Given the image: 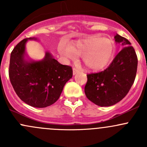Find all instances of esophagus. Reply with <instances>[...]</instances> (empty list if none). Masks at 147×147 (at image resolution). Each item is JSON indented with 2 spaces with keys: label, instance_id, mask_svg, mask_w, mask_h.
I'll use <instances>...</instances> for the list:
<instances>
[{
  "label": "esophagus",
  "instance_id": "esophagus-1",
  "mask_svg": "<svg viewBox=\"0 0 147 147\" xmlns=\"http://www.w3.org/2000/svg\"><path fill=\"white\" fill-rule=\"evenodd\" d=\"M80 71V69H79V68L78 67H73V75H76L77 73H78V72Z\"/></svg>",
  "mask_w": 147,
  "mask_h": 147
}]
</instances>
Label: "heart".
Wrapping results in <instances>:
<instances>
[{"instance_id":"heart-1","label":"heart","mask_w":147,"mask_h":147,"mask_svg":"<svg viewBox=\"0 0 147 147\" xmlns=\"http://www.w3.org/2000/svg\"><path fill=\"white\" fill-rule=\"evenodd\" d=\"M60 51L69 59H75L78 55L82 56L89 69L99 70L105 67L111 61L115 51V45L110 39L92 36L80 40L72 46L61 47Z\"/></svg>"}]
</instances>
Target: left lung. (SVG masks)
Segmentation results:
<instances>
[{
	"label": "left lung",
	"instance_id": "8db88e82",
	"mask_svg": "<svg viewBox=\"0 0 147 147\" xmlns=\"http://www.w3.org/2000/svg\"><path fill=\"white\" fill-rule=\"evenodd\" d=\"M115 42L122 50L106 69L87 75L84 92L89 100L100 107H109L121 101L134 84L137 70V56L131 42L117 34Z\"/></svg>",
	"mask_w": 147,
	"mask_h": 147
}]
</instances>
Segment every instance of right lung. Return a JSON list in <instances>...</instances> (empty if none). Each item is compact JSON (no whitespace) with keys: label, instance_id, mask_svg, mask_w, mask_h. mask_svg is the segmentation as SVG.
I'll use <instances>...</instances> for the list:
<instances>
[{"label":"right lung","instance_id":"obj_1","mask_svg":"<svg viewBox=\"0 0 147 147\" xmlns=\"http://www.w3.org/2000/svg\"><path fill=\"white\" fill-rule=\"evenodd\" d=\"M26 38L10 54L8 73L17 95L30 106L43 108L52 105L61 94L65 84L72 77L70 66L60 64L48 52L39 61L26 58Z\"/></svg>","mask_w":147,"mask_h":147}]
</instances>
